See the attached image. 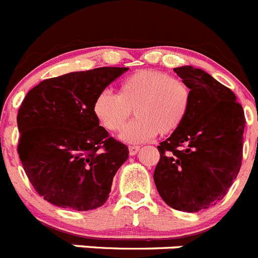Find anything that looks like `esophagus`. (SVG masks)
Instances as JSON below:
<instances>
[{
	"mask_svg": "<svg viewBox=\"0 0 258 258\" xmlns=\"http://www.w3.org/2000/svg\"><path fill=\"white\" fill-rule=\"evenodd\" d=\"M139 150H140V146H130L128 148L130 155H136L139 153Z\"/></svg>",
	"mask_w": 258,
	"mask_h": 258,
	"instance_id": "esophagus-1",
	"label": "esophagus"
}]
</instances>
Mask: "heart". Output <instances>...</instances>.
Instances as JSON below:
<instances>
[{"mask_svg": "<svg viewBox=\"0 0 258 258\" xmlns=\"http://www.w3.org/2000/svg\"><path fill=\"white\" fill-rule=\"evenodd\" d=\"M190 90L182 81L155 69H141L120 82L118 95L101 91L92 112L108 131L115 132L134 109L137 118L122 129L119 139L128 144L152 140L159 132L172 134L184 122L190 105Z\"/></svg>", "mask_w": 258, "mask_h": 258, "instance_id": "1", "label": "heart"}]
</instances>
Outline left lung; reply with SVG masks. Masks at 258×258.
<instances>
[{"label": "left lung", "mask_w": 258, "mask_h": 258, "mask_svg": "<svg viewBox=\"0 0 258 258\" xmlns=\"http://www.w3.org/2000/svg\"><path fill=\"white\" fill-rule=\"evenodd\" d=\"M173 71L191 97L184 122L158 146L154 182L169 207L198 212L221 201L236 178L244 112L234 92L203 69L185 66Z\"/></svg>", "instance_id": "8db88e82"}]
</instances>
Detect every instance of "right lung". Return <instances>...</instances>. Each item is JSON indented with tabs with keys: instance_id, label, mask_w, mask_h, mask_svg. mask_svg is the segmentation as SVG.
Wrapping results in <instances>:
<instances>
[{
	"instance_id": "right-lung-1",
	"label": "right lung",
	"mask_w": 258,
	"mask_h": 258,
	"mask_svg": "<svg viewBox=\"0 0 258 258\" xmlns=\"http://www.w3.org/2000/svg\"><path fill=\"white\" fill-rule=\"evenodd\" d=\"M128 68L103 67L45 80L18 113V153L31 184L57 207L90 211L109 198L128 148L110 138L92 103Z\"/></svg>"
}]
</instances>
